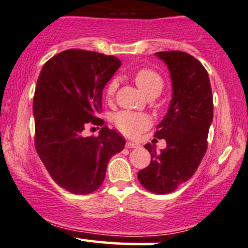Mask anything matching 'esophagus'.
Segmentation results:
<instances>
[{
  "label": "esophagus",
  "instance_id": "1",
  "mask_svg": "<svg viewBox=\"0 0 248 248\" xmlns=\"http://www.w3.org/2000/svg\"><path fill=\"white\" fill-rule=\"evenodd\" d=\"M127 149H134V148H140V144H137V143H134V142H126V144H125Z\"/></svg>",
  "mask_w": 248,
  "mask_h": 248
}]
</instances>
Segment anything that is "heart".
Masks as SVG:
<instances>
[{
    "mask_svg": "<svg viewBox=\"0 0 248 248\" xmlns=\"http://www.w3.org/2000/svg\"><path fill=\"white\" fill-rule=\"evenodd\" d=\"M134 80L145 97H153V95L157 97L164 86V80L161 74L158 72L151 70V68H142V70L136 72ZM117 87H118V84L116 80L108 82L105 91V95L108 99H112L114 97ZM113 123L122 134L130 136V137H135L144 130L149 129L153 121L145 113L121 111L113 116Z\"/></svg>",
    "mask_w": 248,
    "mask_h": 248,
    "instance_id": "heart-1",
    "label": "heart"
}]
</instances>
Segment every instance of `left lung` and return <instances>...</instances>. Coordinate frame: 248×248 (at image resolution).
<instances>
[{
  "label": "left lung",
  "mask_w": 248,
  "mask_h": 248,
  "mask_svg": "<svg viewBox=\"0 0 248 248\" xmlns=\"http://www.w3.org/2000/svg\"><path fill=\"white\" fill-rule=\"evenodd\" d=\"M167 63L172 84V98L155 137L166 140L167 148L157 153L144 145L151 162L138 172V181L149 191L169 194L194 175L208 146L213 121V94L206 68L198 59L181 50L157 52Z\"/></svg>",
  "instance_id": "1"
}]
</instances>
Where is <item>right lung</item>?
Masks as SVG:
<instances>
[{
  "label": "right lung",
  "instance_id": "1",
  "mask_svg": "<svg viewBox=\"0 0 248 248\" xmlns=\"http://www.w3.org/2000/svg\"><path fill=\"white\" fill-rule=\"evenodd\" d=\"M119 66L112 55L67 49L40 72L33 102L36 153L55 183L72 194L99 188L110 158L124 149V138L108 126L98 137L82 135L87 125H103L97 117L103 89Z\"/></svg>",
  "mask_w": 248,
  "mask_h": 248
}]
</instances>
